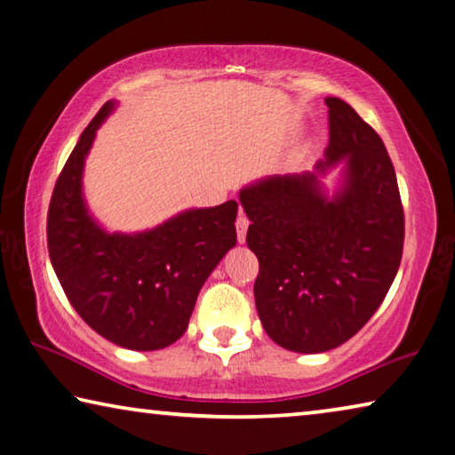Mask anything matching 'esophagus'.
I'll use <instances>...</instances> for the list:
<instances>
[{
    "mask_svg": "<svg viewBox=\"0 0 455 455\" xmlns=\"http://www.w3.org/2000/svg\"><path fill=\"white\" fill-rule=\"evenodd\" d=\"M248 226H250V220L245 218V213H243V212L237 213L235 232H237V242H240V243L245 242V234H248Z\"/></svg>",
    "mask_w": 455,
    "mask_h": 455,
    "instance_id": "34e87169",
    "label": "esophagus"
}]
</instances>
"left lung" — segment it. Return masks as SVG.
<instances>
[{
  "instance_id": "obj_1",
  "label": "left lung",
  "mask_w": 455,
  "mask_h": 455,
  "mask_svg": "<svg viewBox=\"0 0 455 455\" xmlns=\"http://www.w3.org/2000/svg\"><path fill=\"white\" fill-rule=\"evenodd\" d=\"M329 147L316 169L347 159L332 199L315 173L278 175L242 189L245 242L259 272L258 316L274 342L324 353L355 337L381 307L403 254L405 215L389 153L345 100L329 96Z\"/></svg>"
}]
</instances>
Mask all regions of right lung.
I'll list each match as a JSON object with an SVG mask.
<instances>
[{
	"mask_svg": "<svg viewBox=\"0 0 455 455\" xmlns=\"http://www.w3.org/2000/svg\"><path fill=\"white\" fill-rule=\"evenodd\" d=\"M107 102L58 175L48 207V251L80 318L118 347L155 351L188 331L197 294L235 245L237 204L191 210L145 234H107L82 199V167Z\"/></svg>",
	"mask_w": 455,
	"mask_h": 455,
	"instance_id": "add662e5",
	"label": "right lung"
}]
</instances>
